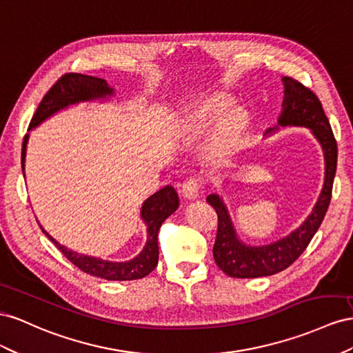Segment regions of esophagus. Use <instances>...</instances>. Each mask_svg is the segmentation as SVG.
Instances as JSON below:
<instances>
[{
  "label": "esophagus",
  "mask_w": 353,
  "mask_h": 353,
  "mask_svg": "<svg viewBox=\"0 0 353 353\" xmlns=\"http://www.w3.org/2000/svg\"><path fill=\"white\" fill-rule=\"evenodd\" d=\"M201 192V183L198 179L189 177L186 179L182 185V195L188 199H196Z\"/></svg>",
  "instance_id": "34e87169"
}]
</instances>
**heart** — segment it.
Wrapping results in <instances>:
<instances>
[{"label":"heart","instance_id":"1","mask_svg":"<svg viewBox=\"0 0 353 353\" xmlns=\"http://www.w3.org/2000/svg\"><path fill=\"white\" fill-rule=\"evenodd\" d=\"M232 108L234 100L228 96L195 105L180 118L177 132L180 137L188 140L211 132L207 157L214 163L226 161L236 150L247 127L245 117Z\"/></svg>","mask_w":353,"mask_h":353}]
</instances>
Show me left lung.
I'll return each instance as SVG.
<instances>
[{"label":"left lung","mask_w":353,"mask_h":353,"mask_svg":"<svg viewBox=\"0 0 353 353\" xmlns=\"http://www.w3.org/2000/svg\"><path fill=\"white\" fill-rule=\"evenodd\" d=\"M281 81L284 84L283 109L276 125L269 128L265 137L283 128H307L324 154V183L316 203L301 225L285 236L263 245H251L239 238L223 196L219 194L207 196V203L216 208L219 216L217 236L213 247L216 265L232 278L269 276L287 269L303 253L316 234L331 201L337 167V143L330 121L319 99L310 90L288 77H283Z\"/></svg>","instance_id":"obj_1"}]
</instances>
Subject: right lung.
<instances>
[{
    "mask_svg": "<svg viewBox=\"0 0 353 353\" xmlns=\"http://www.w3.org/2000/svg\"><path fill=\"white\" fill-rule=\"evenodd\" d=\"M115 97V90L110 87L106 79L90 77L83 74H68L62 77L59 81L48 90V93L43 97L41 103L38 105L35 114L31 119V124L28 128V134L23 139L22 145V170L25 176V161H26V148L29 140V132H32L39 124H43L46 119L52 118L60 110H65L70 106H77L79 103H92L100 102L105 103L108 100ZM179 208V195L176 189L167 185L157 190L155 194L148 196L142 207H140V219L143 220L146 226V243L140 253L125 261H110L94 256H88L78 253L60 244L39 223V228L53 241L54 245L62 251L69 261L81 269L88 275L97 278H103L108 281H132L140 279L152 272L158 265V230L164 220L170 217Z\"/></svg>",
    "mask_w": 353,
    "mask_h": 353,
    "instance_id": "obj_1",
    "label": "right lung"
}]
</instances>
